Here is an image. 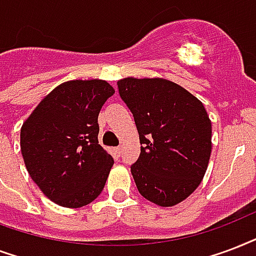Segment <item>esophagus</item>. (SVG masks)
<instances>
[{
    "instance_id": "1",
    "label": "esophagus",
    "mask_w": 256,
    "mask_h": 256,
    "mask_svg": "<svg viewBox=\"0 0 256 256\" xmlns=\"http://www.w3.org/2000/svg\"><path fill=\"white\" fill-rule=\"evenodd\" d=\"M114 154H116L118 156H122V146H116V148H114Z\"/></svg>"
}]
</instances>
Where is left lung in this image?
<instances>
[{"label": "left lung", "instance_id": "1", "mask_svg": "<svg viewBox=\"0 0 256 256\" xmlns=\"http://www.w3.org/2000/svg\"><path fill=\"white\" fill-rule=\"evenodd\" d=\"M118 93L134 114L140 156L130 166L142 198L172 207L195 191L208 167L212 126L194 94L166 78L126 77Z\"/></svg>", "mask_w": 256, "mask_h": 256}]
</instances>
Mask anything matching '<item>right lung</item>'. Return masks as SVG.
Segmentation results:
<instances>
[{"instance_id":"right-lung-1","label":"right lung","mask_w":256,"mask_h":256,"mask_svg":"<svg viewBox=\"0 0 256 256\" xmlns=\"http://www.w3.org/2000/svg\"><path fill=\"white\" fill-rule=\"evenodd\" d=\"M114 93L104 80L62 82L44 97L21 126V154L42 194L61 207L96 199L114 166L98 144L97 118Z\"/></svg>"}]
</instances>
